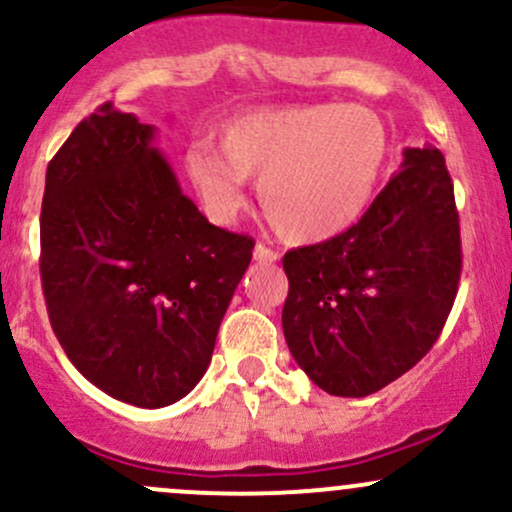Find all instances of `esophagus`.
Listing matches in <instances>:
<instances>
[{
    "mask_svg": "<svg viewBox=\"0 0 512 512\" xmlns=\"http://www.w3.org/2000/svg\"><path fill=\"white\" fill-rule=\"evenodd\" d=\"M252 257H255V262H267V265H272V262L279 260V255L274 250H269L267 245L257 243L255 250H252Z\"/></svg>",
    "mask_w": 512,
    "mask_h": 512,
    "instance_id": "obj_1",
    "label": "esophagus"
}]
</instances>
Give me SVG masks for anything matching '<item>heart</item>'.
Masks as SVG:
<instances>
[{"mask_svg": "<svg viewBox=\"0 0 512 512\" xmlns=\"http://www.w3.org/2000/svg\"><path fill=\"white\" fill-rule=\"evenodd\" d=\"M218 151L194 143L184 172L206 216L233 223L257 179L262 213L279 238L320 243L367 211L389 157V131L350 104H296L247 111L218 131Z\"/></svg>", "mask_w": 512, "mask_h": 512, "instance_id": "b5f03b06", "label": "heart"}]
</instances>
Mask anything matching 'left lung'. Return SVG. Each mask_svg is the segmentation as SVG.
<instances>
[{"label": "left lung", "mask_w": 512, "mask_h": 512, "mask_svg": "<svg viewBox=\"0 0 512 512\" xmlns=\"http://www.w3.org/2000/svg\"><path fill=\"white\" fill-rule=\"evenodd\" d=\"M284 272V338L313 384L362 398L406 374L440 338L462 274L445 155L403 150L355 226L286 252Z\"/></svg>", "instance_id": "obj_1"}]
</instances>
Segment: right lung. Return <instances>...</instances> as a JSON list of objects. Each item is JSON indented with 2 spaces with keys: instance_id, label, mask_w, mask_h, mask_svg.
Here are the masks:
<instances>
[{
  "instance_id": "obj_1",
  "label": "right lung",
  "mask_w": 512,
  "mask_h": 512,
  "mask_svg": "<svg viewBox=\"0 0 512 512\" xmlns=\"http://www.w3.org/2000/svg\"><path fill=\"white\" fill-rule=\"evenodd\" d=\"M155 136L106 101L50 160L41 209L55 338L84 379L138 408L199 384L255 247L211 226Z\"/></svg>"
}]
</instances>
